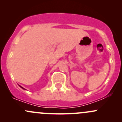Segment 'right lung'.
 Segmentation results:
<instances>
[{
  "label": "right lung",
  "instance_id": "1",
  "mask_svg": "<svg viewBox=\"0 0 122 122\" xmlns=\"http://www.w3.org/2000/svg\"><path fill=\"white\" fill-rule=\"evenodd\" d=\"M20 87H21V88H23V89H25V88H23L22 87H21V86H20Z\"/></svg>",
  "mask_w": 122,
  "mask_h": 122
}]
</instances>
